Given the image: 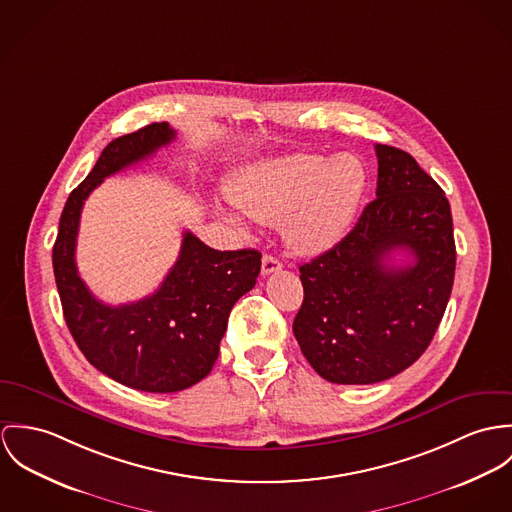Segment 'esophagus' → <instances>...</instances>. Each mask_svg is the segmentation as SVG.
Returning <instances> with one entry per match:
<instances>
[{
	"label": "esophagus",
	"mask_w": 512,
	"mask_h": 512,
	"mask_svg": "<svg viewBox=\"0 0 512 512\" xmlns=\"http://www.w3.org/2000/svg\"><path fill=\"white\" fill-rule=\"evenodd\" d=\"M283 269V263L273 257V255H263V261H261V271L263 275H271V273H277Z\"/></svg>",
	"instance_id": "1"
}]
</instances>
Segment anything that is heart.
Returning <instances> with one entry per match:
<instances>
[{"label":"heart","mask_w":512,"mask_h":512,"mask_svg":"<svg viewBox=\"0 0 512 512\" xmlns=\"http://www.w3.org/2000/svg\"><path fill=\"white\" fill-rule=\"evenodd\" d=\"M365 184V169L353 155L341 153L330 161L322 155H286L237 172L226 186V196L249 222L281 224L292 251L316 255L343 237ZM222 218L243 228L233 214L222 212Z\"/></svg>","instance_id":"obj_1"}]
</instances>
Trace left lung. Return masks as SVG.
<instances>
[{"label":"left lung","instance_id":"obj_1","mask_svg":"<svg viewBox=\"0 0 512 512\" xmlns=\"http://www.w3.org/2000/svg\"><path fill=\"white\" fill-rule=\"evenodd\" d=\"M377 198L330 251L300 265L304 300L292 332L314 371L338 385H373L430 345L455 275L452 210L408 153L375 145ZM406 250L402 268L392 253Z\"/></svg>","mask_w":512,"mask_h":512}]
</instances>
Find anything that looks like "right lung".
Listing matches in <instances>:
<instances>
[{"mask_svg": "<svg viewBox=\"0 0 512 512\" xmlns=\"http://www.w3.org/2000/svg\"><path fill=\"white\" fill-rule=\"evenodd\" d=\"M167 121L114 139L64 204L53 269L66 326L84 357L117 383L145 393H176L214 367L233 304L261 271L257 249L216 251L184 231L176 263L147 298L110 306L100 302L76 269L80 212L106 176L123 171L174 139Z\"/></svg>", "mask_w": 512, "mask_h": 512, "instance_id": "1", "label": "right lung"}]
</instances>
